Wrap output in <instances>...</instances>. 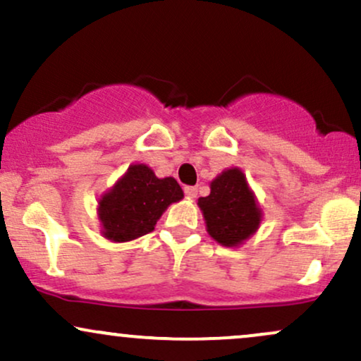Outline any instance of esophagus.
Wrapping results in <instances>:
<instances>
[{
	"label": "esophagus",
	"mask_w": 361,
	"mask_h": 361,
	"mask_svg": "<svg viewBox=\"0 0 361 361\" xmlns=\"http://www.w3.org/2000/svg\"><path fill=\"white\" fill-rule=\"evenodd\" d=\"M197 193H198L197 186H185V195L188 198H195L197 197Z\"/></svg>",
	"instance_id": "obj_1"
}]
</instances>
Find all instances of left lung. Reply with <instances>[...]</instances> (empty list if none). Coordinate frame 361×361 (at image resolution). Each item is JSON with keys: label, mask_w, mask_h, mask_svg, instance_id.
Listing matches in <instances>:
<instances>
[{"label": "left lung", "mask_w": 361, "mask_h": 361, "mask_svg": "<svg viewBox=\"0 0 361 361\" xmlns=\"http://www.w3.org/2000/svg\"><path fill=\"white\" fill-rule=\"evenodd\" d=\"M207 233L226 247H238L259 229L263 210L241 168L224 169L210 181L209 197L198 198Z\"/></svg>", "instance_id": "obj_1"}]
</instances>
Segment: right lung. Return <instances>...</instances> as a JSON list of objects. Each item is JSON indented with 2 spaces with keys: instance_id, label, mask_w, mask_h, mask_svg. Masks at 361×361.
I'll use <instances>...</instances> for the list:
<instances>
[{
  "instance_id": "1",
  "label": "right lung",
  "mask_w": 361,
  "mask_h": 361,
  "mask_svg": "<svg viewBox=\"0 0 361 361\" xmlns=\"http://www.w3.org/2000/svg\"><path fill=\"white\" fill-rule=\"evenodd\" d=\"M183 198L175 178H157L147 164H130L98 200L102 235L111 243H127L154 231L169 205Z\"/></svg>"
}]
</instances>
